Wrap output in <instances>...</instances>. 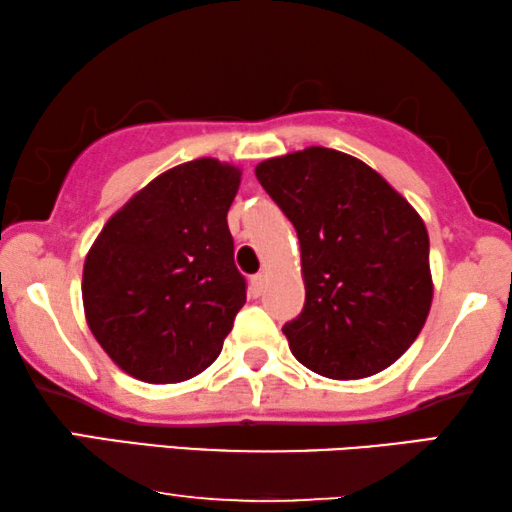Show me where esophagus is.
<instances>
[{
	"label": "esophagus",
	"mask_w": 512,
	"mask_h": 512,
	"mask_svg": "<svg viewBox=\"0 0 512 512\" xmlns=\"http://www.w3.org/2000/svg\"><path fill=\"white\" fill-rule=\"evenodd\" d=\"M265 282H268V277H265L263 272H258V275L251 277V293H254V296H263Z\"/></svg>",
	"instance_id": "1"
}]
</instances>
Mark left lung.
I'll list each match as a JSON object with an SVG mask.
<instances>
[{
	"instance_id": "8db88e82",
	"label": "left lung",
	"mask_w": 512,
	"mask_h": 512,
	"mask_svg": "<svg viewBox=\"0 0 512 512\" xmlns=\"http://www.w3.org/2000/svg\"><path fill=\"white\" fill-rule=\"evenodd\" d=\"M256 177L300 242L305 305L282 328L291 354L331 380L389 368L431 310L424 221L373 167L324 146L263 160Z\"/></svg>"
}]
</instances>
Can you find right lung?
<instances>
[{
  "mask_svg": "<svg viewBox=\"0 0 512 512\" xmlns=\"http://www.w3.org/2000/svg\"><path fill=\"white\" fill-rule=\"evenodd\" d=\"M237 188L240 170L214 158L172 167L90 247L81 286L88 326L137 380H191L221 354L247 300L226 219Z\"/></svg>",
  "mask_w": 512,
  "mask_h": 512,
  "instance_id": "1",
  "label": "right lung"
}]
</instances>
